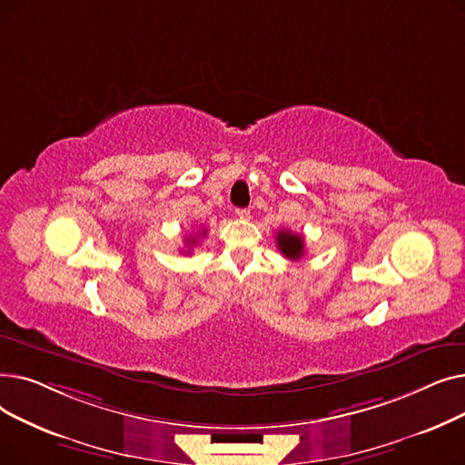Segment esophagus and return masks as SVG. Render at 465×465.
Instances as JSON below:
<instances>
[{
	"mask_svg": "<svg viewBox=\"0 0 465 465\" xmlns=\"http://www.w3.org/2000/svg\"><path fill=\"white\" fill-rule=\"evenodd\" d=\"M235 214H237L241 220H249V218H251V211H249V209H237Z\"/></svg>",
	"mask_w": 465,
	"mask_h": 465,
	"instance_id": "esophagus-1",
	"label": "esophagus"
}]
</instances>
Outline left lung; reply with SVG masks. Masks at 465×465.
I'll return each mask as SVG.
<instances>
[{"label": "left lung", "mask_w": 465, "mask_h": 465, "mask_svg": "<svg viewBox=\"0 0 465 465\" xmlns=\"http://www.w3.org/2000/svg\"><path fill=\"white\" fill-rule=\"evenodd\" d=\"M277 249L288 260H300L305 254V242L300 233H292L290 230L277 232Z\"/></svg>", "instance_id": "1"}]
</instances>
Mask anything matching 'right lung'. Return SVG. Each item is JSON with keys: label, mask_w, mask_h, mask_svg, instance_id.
<instances>
[{"label": "right lung", "mask_w": 465, "mask_h": 465, "mask_svg": "<svg viewBox=\"0 0 465 465\" xmlns=\"http://www.w3.org/2000/svg\"><path fill=\"white\" fill-rule=\"evenodd\" d=\"M203 233H205V230H202V233H200V235H203ZM186 242H188V247H192L193 242H198V235H195V237H188V239H186Z\"/></svg>", "instance_id": "right-lung-1"}]
</instances>
